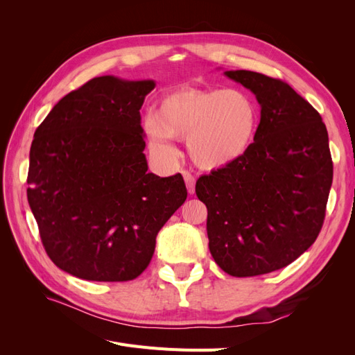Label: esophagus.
I'll return each mask as SVG.
<instances>
[{
    "label": "esophagus",
    "instance_id": "esophagus-1",
    "mask_svg": "<svg viewBox=\"0 0 355 355\" xmlns=\"http://www.w3.org/2000/svg\"><path fill=\"white\" fill-rule=\"evenodd\" d=\"M182 175H184L189 196H192L196 192V178H194V175H191L189 171H182Z\"/></svg>",
    "mask_w": 355,
    "mask_h": 355
}]
</instances>
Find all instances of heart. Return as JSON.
<instances>
[{"label":"heart","instance_id":"1","mask_svg":"<svg viewBox=\"0 0 355 355\" xmlns=\"http://www.w3.org/2000/svg\"><path fill=\"white\" fill-rule=\"evenodd\" d=\"M261 124V110L244 89H188L159 101L155 114L145 118L151 154L175 159L170 139H185L191 159L206 170L227 167L253 145Z\"/></svg>","mask_w":355,"mask_h":355}]
</instances>
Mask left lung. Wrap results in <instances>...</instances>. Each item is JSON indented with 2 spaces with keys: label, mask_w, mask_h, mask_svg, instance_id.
Returning <instances> with one entry per match:
<instances>
[{
  "label": "left lung",
  "mask_w": 355,
  "mask_h": 355,
  "mask_svg": "<svg viewBox=\"0 0 355 355\" xmlns=\"http://www.w3.org/2000/svg\"><path fill=\"white\" fill-rule=\"evenodd\" d=\"M261 105L256 139L240 159L197 180L209 249L225 272L254 277L292 263L323 227L333 179L320 114L282 80L225 71Z\"/></svg>",
  "instance_id": "8db88e82"
}]
</instances>
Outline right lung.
Returning a JSON list of instances; mask_svg holds the SVG:
<instances>
[{
    "mask_svg": "<svg viewBox=\"0 0 355 355\" xmlns=\"http://www.w3.org/2000/svg\"><path fill=\"white\" fill-rule=\"evenodd\" d=\"M153 80L93 78L62 98L34 135L28 202L58 268L89 282H128L187 200L180 173H148L141 108Z\"/></svg>",
    "mask_w": 355,
    "mask_h": 355,
    "instance_id": "add662e5",
    "label": "right lung"
}]
</instances>
